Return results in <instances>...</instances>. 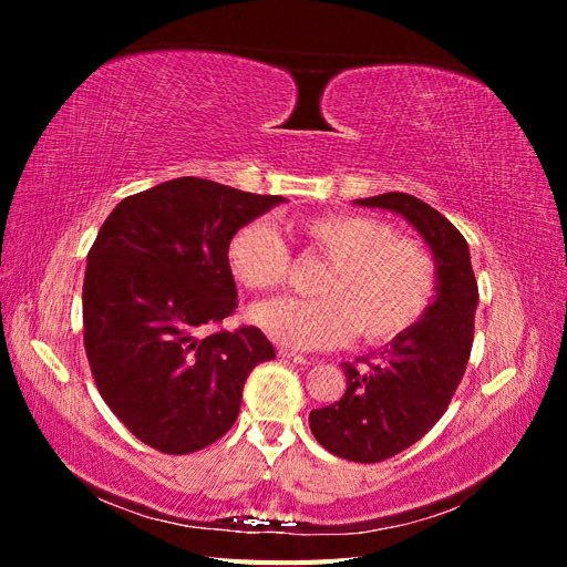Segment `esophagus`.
<instances>
[{"mask_svg": "<svg viewBox=\"0 0 567 567\" xmlns=\"http://www.w3.org/2000/svg\"><path fill=\"white\" fill-rule=\"evenodd\" d=\"M281 359H288V362H293V364H310V359L307 357H302V354H296V352H290V350H279L277 352Z\"/></svg>", "mask_w": 567, "mask_h": 567, "instance_id": "esophagus-1", "label": "esophagus"}]
</instances>
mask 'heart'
<instances>
[{
    "label": "heart",
    "instance_id": "obj_1",
    "mask_svg": "<svg viewBox=\"0 0 567 567\" xmlns=\"http://www.w3.org/2000/svg\"><path fill=\"white\" fill-rule=\"evenodd\" d=\"M296 231L331 260L317 298H277L252 307V321L277 342L298 350L338 348L359 333L369 346L404 336L431 307L435 260L421 244L398 236L390 221L362 213L300 219ZM231 277L248 290L286 284L290 250L267 221L238 227L227 244Z\"/></svg>",
    "mask_w": 567,
    "mask_h": 567
}]
</instances>
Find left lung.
<instances>
[{
  "label": "left lung",
  "instance_id": "obj_1",
  "mask_svg": "<svg viewBox=\"0 0 567 567\" xmlns=\"http://www.w3.org/2000/svg\"><path fill=\"white\" fill-rule=\"evenodd\" d=\"M354 203L402 215L431 246L437 267V296L423 319L381 352L342 364L346 394L310 414L323 450L379 463L419 442L447 411L473 348L477 281L466 238L421 198L390 192Z\"/></svg>",
  "mask_w": 567,
  "mask_h": 567
}]
</instances>
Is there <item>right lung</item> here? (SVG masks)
Here are the masks:
<instances>
[{"label":"right lung","mask_w":567,"mask_h":567,"mask_svg":"<svg viewBox=\"0 0 567 567\" xmlns=\"http://www.w3.org/2000/svg\"><path fill=\"white\" fill-rule=\"evenodd\" d=\"M281 196L198 177L120 200L87 255L84 350L101 398L163 454H192L234 425L248 373L274 359L257 326H219L236 310L231 234Z\"/></svg>","instance_id":"right-lung-1"}]
</instances>
